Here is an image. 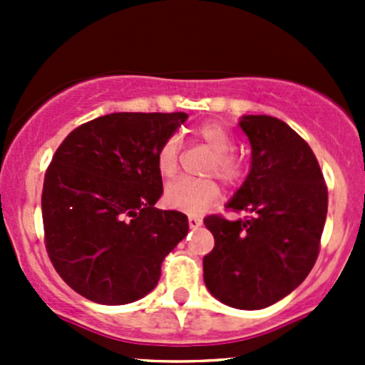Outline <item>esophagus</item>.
Instances as JSON below:
<instances>
[{
	"label": "esophagus",
	"mask_w": 365,
	"mask_h": 365,
	"mask_svg": "<svg viewBox=\"0 0 365 365\" xmlns=\"http://www.w3.org/2000/svg\"><path fill=\"white\" fill-rule=\"evenodd\" d=\"M201 224H203V220L197 219V217H189V227H190V230H196V227H200Z\"/></svg>",
	"instance_id": "esophagus-1"
}]
</instances>
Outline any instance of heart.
Wrapping results in <instances>:
<instances>
[{
    "label": "heart",
    "mask_w": 365,
    "mask_h": 365,
    "mask_svg": "<svg viewBox=\"0 0 365 365\" xmlns=\"http://www.w3.org/2000/svg\"><path fill=\"white\" fill-rule=\"evenodd\" d=\"M196 138L213 152L208 173H217L226 183L240 180L244 165L235 157V139L220 123L210 121L196 128ZM182 155V145L176 138L165 139L157 152V169L162 176L171 178L176 175ZM220 200V189L215 180L205 178H180L169 183L164 190V203L169 208L187 213H201Z\"/></svg>",
    "instance_id": "1"
}]
</instances>
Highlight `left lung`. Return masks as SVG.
I'll return each mask as SVG.
<instances>
[{
    "mask_svg": "<svg viewBox=\"0 0 365 365\" xmlns=\"http://www.w3.org/2000/svg\"><path fill=\"white\" fill-rule=\"evenodd\" d=\"M238 127L251 143V171L226 208L247 217H206L215 245L203 277L217 300L254 311L289 295L314 267L329 190L311 146L288 123L247 114Z\"/></svg>",
    "mask_w": 365,
    "mask_h": 365,
    "instance_id": "8db88e82",
    "label": "left lung"
}]
</instances>
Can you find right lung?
I'll list each match as a JSON object with an SVG mask.
<instances>
[{
    "instance_id": "1",
    "label": "right lung",
    "mask_w": 365,
    "mask_h": 365,
    "mask_svg": "<svg viewBox=\"0 0 365 365\" xmlns=\"http://www.w3.org/2000/svg\"><path fill=\"white\" fill-rule=\"evenodd\" d=\"M185 113H113L73 128L42 190L46 249L60 277L91 302L148 295L160 264L189 233L187 215L159 210L157 152Z\"/></svg>"
}]
</instances>
